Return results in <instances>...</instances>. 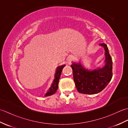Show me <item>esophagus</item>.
<instances>
[{"label": "esophagus", "mask_w": 128, "mask_h": 128, "mask_svg": "<svg viewBox=\"0 0 128 128\" xmlns=\"http://www.w3.org/2000/svg\"><path fill=\"white\" fill-rule=\"evenodd\" d=\"M73 59H74V57H73V56H69L68 59V64H71V62H72Z\"/></svg>", "instance_id": "1"}]
</instances>
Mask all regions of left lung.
Returning <instances> with one entry per match:
<instances>
[{"label":"left lung","mask_w":128,"mask_h":128,"mask_svg":"<svg viewBox=\"0 0 128 128\" xmlns=\"http://www.w3.org/2000/svg\"><path fill=\"white\" fill-rule=\"evenodd\" d=\"M99 45L104 50V66L88 69H86L80 62H72L71 67L74 80L77 90L80 93L88 94L99 93L112 79L113 62L107 46L104 43Z\"/></svg>","instance_id":"obj_1"}]
</instances>
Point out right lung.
Returning a JSON list of instances; mask_svg holds the SVG:
<instances>
[{"mask_svg": "<svg viewBox=\"0 0 128 128\" xmlns=\"http://www.w3.org/2000/svg\"><path fill=\"white\" fill-rule=\"evenodd\" d=\"M65 66H66V65L64 64V65H62L61 66H59L56 68L55 75H54V78L53 80V83L52 84L50 88H49V90L47 92V93L45 94L44 95L45 97L51 96V95L54 94L56 92V90H58V88L59 81L60 79V78L62 70L64 68V67Z\"/></svg>", "mask_w": 128, "mask_h": 128, "instance_id": "right-lung-1", "label": "right lung"}]
</instances>
